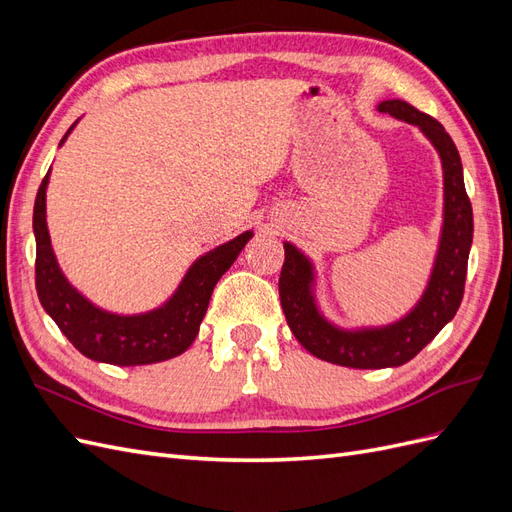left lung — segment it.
I'll use <instances>...</instances> for the list:
<instances>
[{
    "label": "left lung",
    "mask_w": 512,
    "mask_h": 512,
    "mask_svg": "<svg viewBox=\"0 0 512 512\" xmlns=\"http://www.w3.org/2000/svg\"><path fill=\"white\" fill-rule=\"evenodd\" d=\"M378 111L416 126L436 147L442 162L444 220L438 254L423 297L404 318L384 327L339 329L318 309L312 260L288 241L284 243L286 260L280 275L282 309L299 344L322 361L354 369L404 365L444 329L446 322L453 320L463 299L474 232L472 205L463 183L459 151L442 123L416 111L404 100H384L378 104Z\"/></svg>",
    "instance_id": "8db88e82"
}]
</instances>
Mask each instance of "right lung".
<instances>
[{
    "label": "right lung",
    "mask_w": 512,
    "mask_h": 512,
    "mask_svg": "<svg viewBox=\"0 0 512 512\" xmlns=\"http://www.w3.org/2000/svg\"><path fill=\"white\" fill-rule=\"evenodd\" d=\"M74 126L76 121L66 136L61 138L59 147L64 145ZM49 175L51 173H46L42 179L34 205L36 290L44 312L55 320L59 331L87 359L121 367L168 361L188 350L198 335L200 322L207 314L215 284L237 260L254 232L245 230L243 235L196 258L188 273L183 275L173 297L164 305L145 314H111L85 299L66 280V275L61 273L57 265L49 226H46V185H49Z\"/></svg>",
    "instance_id": "right-lung-1"
}]
</instances>
